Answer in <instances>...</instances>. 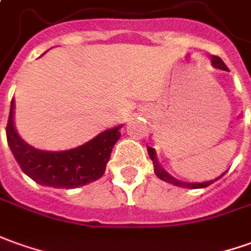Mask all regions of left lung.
Listing matches in <instances>:
<instances>
[{"mask_svg": "<svg viewBox=\"0 0 251 251\" xmlns=\"http://www.w3.org/2000/svg\"><path fill=\"white\" fill-rule=\"evenodd\" d=\"M211 63H213V66L216 68H220V70H226L228 71V67H226V64H224V61L220 59L219 56H211ZM148 150V155H150V158L152 159V163H154V168H155V175L158 176L161 180L163 181H168L170 184H175L177 187H183V188H204V187H209L210 184H213L216 180H219V178H216L214 181H207V183H183V181H178V180H176L175 177H172V176L169 175L168 172H165L162 166L158 163V159H156V154H155V150L151 147H147Z\"/></svg>", "mask_w": 251, "mask_h": 251, "instance_id": "8db88e82", "label": "left lung"}]
</instances>
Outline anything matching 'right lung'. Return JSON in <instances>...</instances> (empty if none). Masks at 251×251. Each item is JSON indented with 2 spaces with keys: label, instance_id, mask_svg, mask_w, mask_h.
<instances>
[{
  "label": "right lung",
  "instance_id": "obj_1",
  "mask_svg": "<svg viewBox=\"0 0 251 251\" xmlns=\"http://www.w3.org/2000/svg\"><path fill=\"white\" fill-rule=\"evenodd\" d=\"M13 108L15 103L12 100L6 140L19 166L35 183L53 188H76L104 175L112 147L121 137V126L100 133L81 147L49 152L31 147L22 140L13 124Z\"/></svg>",
  "mask_w": 251,
  "mask_h": 251
}]
</instances>
